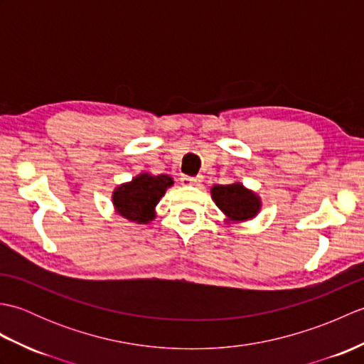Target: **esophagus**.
I'll list each match as a JSON object with an SVG mask.
<instances>
[{"instance_id": "esophagus-1", "label": "esophagus", "mask_w": 364, "mask_h": 364, "mask_svg": "<svg viewBox=\"0 0 364 364\" xmlns=\"http://www.w3.org/2000/svg\"><path fill=\"white\" fill-rule=\"evenodd\" d=\"M203 178L202 176H181V184H184V186H189V184H197L202 181Z\"/></svg>"}]
</instances>
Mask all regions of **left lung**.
<instances>
[{
	"mask_svg": "<svg viewBox=\"0 0 364 364\" xmlns=\"http://www.w3.org/2000/svg\"><path fill=\"white\" fill-rule=\"evenodd\" d=\"M214 203L225 215L227 222H245L257 218L261 210V198L241 183L214 184L211 188Z\"/></svg>",
	"mask_w": 364,
	"mask_h": 364,
	"instance_id": "left-lung-1",
	"label": "left lung"
}]
</instances>
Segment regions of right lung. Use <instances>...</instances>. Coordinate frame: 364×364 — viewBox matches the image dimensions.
I'll return each instance as SVG.
<instances>
[{
	"label": "right lung",
	"instance_id": "right-lung-1",
	"mask_svg": "<svg viewBox=\"0 0 364 364\" xmlns=\"http://www.w3.org/2000/svg\"><path fill=\"white\" fill-rule=\"evenodd\" d=\"M170 186H173V178L170 175L139 173L131 181L115 188L112 192L114 210L129 222L150 223L156 218L154 208Z\"/></svg>",
	"mask_w": 364,
	"mask_h": 364
}]
</instances>
